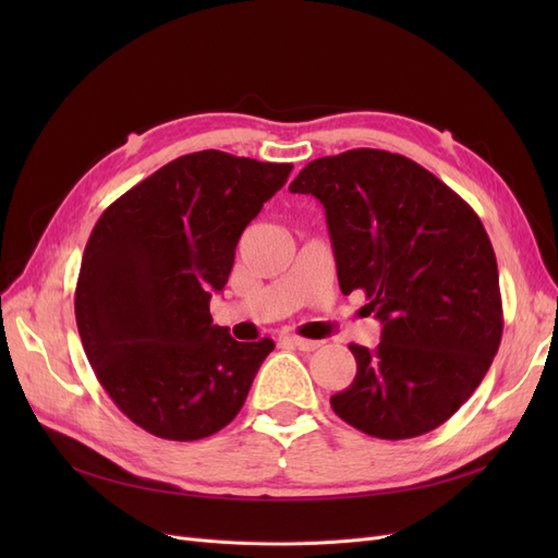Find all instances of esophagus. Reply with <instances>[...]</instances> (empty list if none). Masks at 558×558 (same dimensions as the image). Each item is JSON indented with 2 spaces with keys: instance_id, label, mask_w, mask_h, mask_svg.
I'll use <instances>...</instances> for the list:
<instances>
[{
  "instance_id": "34e87169",
  "label": "esophagus",
  "mask_w": 558,
  "mask_h": 558,
  "mask_svg": "<svg viewBox=\"0 0 558 558\" xmlns=\"http://www.w3.org/2000/svg\"><path fill=\"white\" fill-rule=\"evenodd\" d=\"M286 342H291L293 347H298L300 351H314L320 347L318 340H307V337H298V335H291V337H283Z\"/></svg>"
}]
</instances>
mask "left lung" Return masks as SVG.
<instances>
[{
  "instance_id": "8db88e82",
  "label": "left lung",
  "mask_w": 558,
  "mask_h": 558,
  "mask_svg": "<svg viewBox=\"0 0 558 558\" xmlns=\"http://www.w3.org/2000/svg\"><path fill=\"white\" fill-rule=\"evenodd\" d=\"M291 193L326 209L344 295L365 291L377 349L349 344L356 377L330 404L381 440L435 430L475 393L502 337L492 240L465 199L414 160L353 148L312 160Z\"/></svg>"
}]
</instances>
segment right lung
Instances as JSON below:
<instances>
[{
    "instance_id": "1",
    "label": "right lung",
    "mask_w": 558,
    "mask_h": 558,
    "mask_svg": "<svg viewBox=\"0 0 558 558\" xmlns=\"http://www.w3.org/2000/svg\"><path fill=\"white\" fill-rule=\"evenodd\" d=\"M291 162L197 150L160 167L105 209L83 251L74 312L83 351L132 424L191 442L238 416L275 349L214 326L244 228Z\"/></svg>"
}]
</instances>
